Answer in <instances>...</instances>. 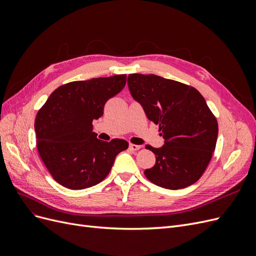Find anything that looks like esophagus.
I'll use <instances>...</instances> for the list:
<instances>
[{"label":"esophagus","instance_id":"obj_1","mask_svg":"<svg viewBox=\"0 0 256 256\" xmlns=\"http://www.w3.org/2000/svg\"><path fill=\"white\" fill-rule=\"evenodd\" d=\"M129 148L131 150H134V152H136V150H138L141 148V146L140 145H136V144H129Z\"/></svg>","mask_w":256,"mask_h":256}]
</instances>
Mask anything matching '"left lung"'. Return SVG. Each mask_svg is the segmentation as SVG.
I'll use <instances>...</instances> for the list:
<instances>
[{"instance_id": "left-lung-1", "label": "left lung", "mask_w": 256, "mask_h": 256, "mask_svg": "<svg viewBox=\"0 0 256 256\" xmlns=\"http://www.w3.org/2000/svg\"><path fill=\"white\" fill-rule=\"evenodd\" d=\"M128 88L164 140L159 148L145 146L156 154V164L145 170V176L171 190L198 182L218 138V122L204 97L194 88L156 74H131Z\"/></svg>"}]
</instances>
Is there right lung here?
<instances>
[{
  "label": "right lung",
  "instance_id": "right-lung-1",
  "mask_svg": "<svg viewBox=\"0 0 256 256\" xmlns=\"http://www.w3.org/2000/svg\"><path fill=\"white\" fill-rule=\"evenodd\" d=\"M126 74L94 78L62 85L38 111L35 120L37 150L46 168L60 184L72 190L102 182L128 142H104L92 131L106 102L124 88Z\"/></svg>",
  "mask_w": 256,
  "mask_h": 256
}]
</instances>
